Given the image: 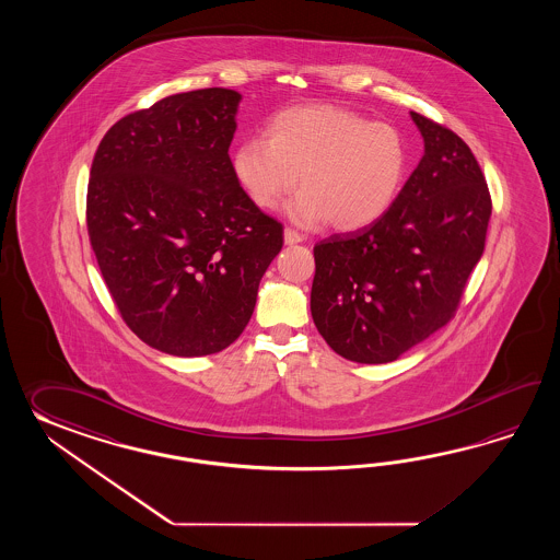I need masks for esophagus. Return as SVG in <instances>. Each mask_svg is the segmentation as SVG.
Segmentation results:
<instances>
[{
	"instance_id": "obj_1",
	"label": "esophagus",
	"mask_w": 560,
	"mask_h": 560,
	"mask_svg": "<svg viewBox=\"0 0 560 560\" xmlns=\"http://www.w3.org/2000/svg\"><path fill=\"white\" fill-rule=\"evenodd\" d=\"M284 242L288 246H294V244H300V242H304V236H300L298 232H294L292 228H285L284 230Z\"/></svg>"
}]
</instances>
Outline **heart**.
<instances>
[{
  "instance_id": "b5f03b06",
  "label": "heart",
  "mask_w": 560,
  "mask_h": 560,
  "mask_svg": "<svg viewBox=\"0 0 560 560\" xmlns=\"http://www.w3.org/2000/svg\"><path fill=\"white\" fill-rule=\"evenodd\" d=\"M400 131L340 106H300L276 116L266 138H248L232 155L234 176L260 210L296 188L288 214L300 226L340 232L370 226L393 206L406 176Z\"/></svg>"
}]
</instances>
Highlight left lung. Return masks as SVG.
<instances>
[{
	"instance_id": "obj_1",
	"label": "left lung",
	"mask_w": 560,
	"mask_h": 560,
	"mask_svg": "<svg viewBox=\"0 0 560 560\" xmlns=\"http://www.w3.org/2000/svg\"><path fill=\"white\" fill-rule=\"evenodd\" d=\"M424 155L374 224L314 246L312 318L336 354L386 364L451 320L487 240L482 170L454 131L410 112Z\"/></svg>"
}]
</instances>
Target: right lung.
I'll return each instance as SVG.
<instances>
[{"label":"right lung","mask_w":560,"mask_h":560,"mask_svg":"<svg viewBox=\"0 0 560 560\" xmlns=\"http://www.w3.org/2000/svg\"><path fill=\"white\" fill-rule=\"evenodd\" d=\"M240 100L164 97L116 121L92 162L85 215L107 290L131 332L172 357L232 345L284 244L228 155Z\"/></svg>","instance_id":"right-lung-1"}]
</instances>
